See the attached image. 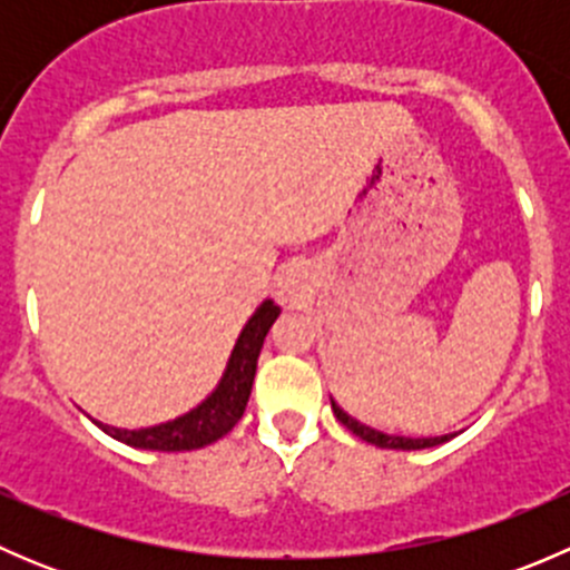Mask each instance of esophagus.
I'll return each mask as SVG.
<instances>
[{
  "mask_svg": "<svg viewBox=\"0 0 570 570\" xmlns=\"http://www.w3.org/2000/svg\"><path fill=\"white\" fill-rule=\"evenodd\" d=\"M297 292H301V281H297L295 275H286V278L281 281V297H284V301H295Z\"/></svg>",
  "mask_w": 570,
  "mask_h": 570,
  "instance_id": "esophagus-1",
  "label": "esophagus"
}]
</instances>
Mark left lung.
<instances>
[{"label": "left lung", "instance_id": "8db88e82", "mask_svg": "<svg viewBox=\"0 0 570 570\" xmlns=\"http://www.w3.org/2000/svg\"><path fill=\"white\" fill-rule=\"evenodd\" d=\"M331 407H333V413H336L338 422H342L350 433H355L358 439H364L366 444L381 446V450H428V446H439L455 435V433L435 435V439H405V435H386V433H381V430H372V428H366V424L355 422V419L347 416V413H344L333 400H331Z\"/></svg>", "mask_w": 570, "mask_h": 570}]
</instances>
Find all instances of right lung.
Here are the masks:
<instances>
[{
	"mask_svg": "<svg viewBox=\"0 0 570 570\" xmlns=\"http://www.w3.org/2000/svg\"><path fill=\"white\" fill-rule=\"evenodd\" d=\"M281 308L273 301H264L256 308V314L248 320V325L239 333L234 353L228 358L223 381L217 389L193 407L184 416L174 419V422L157 424V428H142V430H118L109 424H99L107 435L124 441V444L137 446V450H154V452H187L200 450V446L212 444V441L223 439L234 424L243 419L245 405L253 389V375H256V361L262 353V344L273 322L278 320Z\"/></svg>",
	"mask_w": 570,
	"mask_h": 570,
	"instance_id": "add662e5",
	"label": "right lung"
}]
</instances>
